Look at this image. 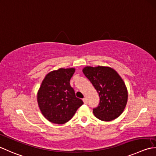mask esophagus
<instances>
[{"label": "esophagus", "mask_w": 156, "mask_h": 156, "mask_svg": "<svg viewBox=\"0 0 156 156\" xmlns=\"http://www.w3.org/2000/svg\"><path fill=\"white\" fill-rule=\"evenodd\" d=\"M83 101H84V103H85V104H87V98H84L83 99Z\"/></svg>", "instance_id": "1"}]
</instances>
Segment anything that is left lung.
Segmentation results:
<instances>
[{"label":"left lung","mask_w":156,"mask_h":156,"mask_svg":"<svg viewBox=\"0 0 156 156\" xmlns=\"http://www.w3.org/2000/svg\"><path fill=\"white\" fill-rule=\"evenodd\" d=\"M99 93V105L93 114L100 120L109 122L122 114L128 101L124 82L114 69L108 66H86L82 69Z\"/></svg>","instance_id":"obj_1"}]
</instances>
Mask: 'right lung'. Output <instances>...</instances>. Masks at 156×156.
I'll list each match as a JSON object with an SVG mask.
<instances>
[{
    "label": "right lung",
    "instance_id": "right-lung-1",
    "mask_svg": "<svg viewBox=\"0 0 156 156\" xmlns=\"http://www.w3.org/2000/svg\"><path fill=\"white\" fill-rule=\"evenodd\" d=\"M75 68H59L45 76L38 90L37 101L42 114L49 122L63 124L71 119L83 101L76 97L69 80Z\"/></svg>",
    "mask_w": 156,
    "mask_h": 156
}]
</instances>
